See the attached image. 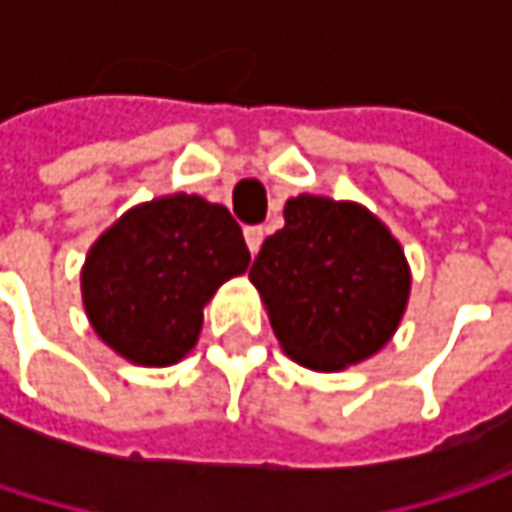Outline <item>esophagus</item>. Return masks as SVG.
Here are the masks:
<instances>
[{
  "mask_svg": "<svg viewBox=\"0 0 512 512\" xmlns=\"http://www.w3.org/2000/svg\"><path fill=\"white\" fill-rule=\"evenodd\" d=\"M263 228L260 225H252V228H246V246H249V252L252 255H257L260 252V246H263Z\"/></svg>",
  "mask_w": 512,
  "mask_h": 512,
  "instance_id": "esophagus-1",
  "label": "esophagus"
}]
</instances>
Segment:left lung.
Segmentation results:
<instances>
[{
  "instance_id": "1",
  "label": "left lung",
  "mask_w": 512,
  "mask_h": 512,
  "mask_svg": "<svg viewBox=\"0 0 512 512\" xmlns=\"http://www.w3.org/2000/svg\"><path fill=\"white\" fill-rule=\"evenodd\" d=\"M249 281L284 356L320 373L376 356L412 290L403 246L379 216L308 192L284 204V228L260 246Z\"/></svg>"
}]
</instances>
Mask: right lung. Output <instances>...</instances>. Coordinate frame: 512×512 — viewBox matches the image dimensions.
I'll list each match as a JSON object with an SVG mask.
<instances>
[{
    "mask_svg": "<svg viewBox=\"0 0 512 512\" xmlns=\"http://www.w3.org/2000/svg\"><path fill=\"white\" fill-rule=\"evenodd\" d=\"M240 225L201 195H162L130 207L88 249L79 287L97 338L142 367L186 358L201 335L204 305L249 269Z\"/></svg>",
    "mask_w": 512,
    "mask_h": 512,
    "instance_id": "add662e5",
    "label": "right lung"
}]
</instances>
